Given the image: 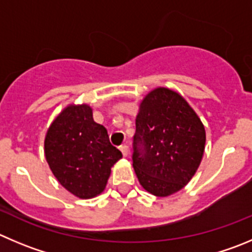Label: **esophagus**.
Wrapping results in <instances>:
<instances>
[{"instance_id": "obj_1", "label": "esophagus", "mask_w": 252, "mask_h": 252, "mask_svg": "<svg viewBox=\"0 0 252 252\" xmlns=\"http://www.w3.org/2000/svg\"><path fill=\"white\" fill-rule=\"evenodd\" d=\"M120 150H121V152H122V155H124V157H127L128 153H130V148H128L127 145L121 146V147H120Z\"/></svg>"}]
</instances>
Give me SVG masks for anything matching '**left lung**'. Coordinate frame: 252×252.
I'll return each instance as SVG.
<instances>
[{
  "label": "left lung",
  "instance_id": "8db88e82",
  "mask_svg": "<svg viewBox=\"0 0 252 252\" xmlns=\"http://www.w3.org/2000/svg\"><path fill=\"white\" fill-rule=\"evenodd\" d=\"M133 169L145 190L168 196L189 183L205 150V128L186 99L172 89H153L136 116Z\"/></svg>",
  "mask_w": 252,
  "mask_h": 252
}]
</instances>
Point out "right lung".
I'll return each mask as SVG.
<instances>
[{
  "label": "right lung",
  "instance_id": "add662e5",
  "mask_svg": "<svg viewBox=\"0 0 252 252\" xmlns=\"http://www.w3.org/2000/svg\"><path fill=\"white\" fill-rule=\"evenodd\" d=\"M44 156L57 181L80 199L101 194L111 167L122 158L88 104L68 105L53 120L45 133Z\"/></svg>",
  "mask_w": 252,
  "mask_h": 252
}]
</instances>
